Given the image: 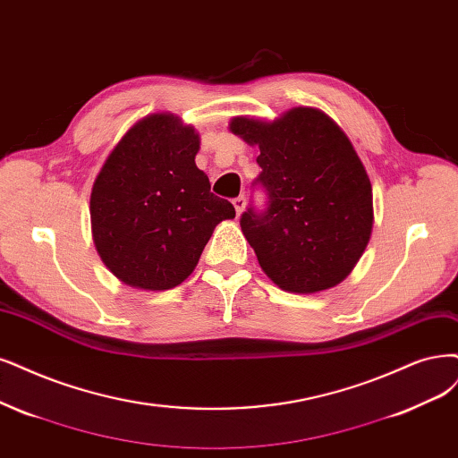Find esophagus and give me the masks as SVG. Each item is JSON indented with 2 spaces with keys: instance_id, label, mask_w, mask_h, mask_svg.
<instances>
[{
  "instance_id": "1",
  "label": "esophagus",
  "mask_w": 458,
  "mask_h": 458,
  "mask_svg": "<svg viewBox=\"0 0 458 458\" xmlns=\"http://www.w3.org/2000/svg\"><path fill=\"white\" fill-rule=\"evenodd\" d=\"M245 203H247V199H245L243 196L233 198V208H235V213H238V216L243 213V209H245Z\"/></svg>"
}]
</instances>
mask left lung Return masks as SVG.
I'll use <instances>...</instances> for the list:
<instances>
[{"mask_svg": "<svg viewBox=\"0 0 458 458\" xmlns=\"http://www.w3.org/2000/svg\"><path fill=\"white\" fill-rule=\"evenodd\" d=\"M230 130L259 145L252 184L264 211L249 208L240 225L260 267L283 291L320 293L359 262L374 226V198L360 158L330 116L294 107L274 123L235 116Z\"/></svg>", "mask_w": 458, "mask_h": 458, "instance_id": "8db88e82", "label": "left lung"}]
</instances>
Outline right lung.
Returning a JSON list of instances; mask_svg holds the SVG:
<instances>
[{"label":"right lung","instance_id":"1","mask_svg":"<svg viewBox=\"0 0 458 458\" xmlns=\"http://www.w3.org/2000/svg\"><path fill=\"white\" fill-rule=\"evenodd\" d=\"M199 138L174 114L135 123L111 150L90 194L98 255L123 283L167 291L189 277L218 223L235 216L194 158Z\"/></svg>","mask_w":458,"mask_h":458}]
</instances>
